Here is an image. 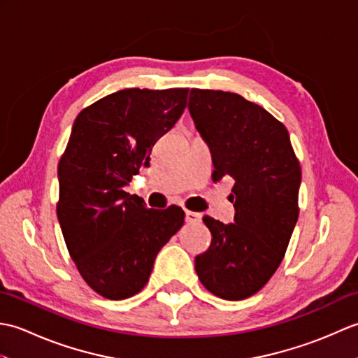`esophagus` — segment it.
I'll return each mask as SVG.
<instances>
[{
  "label": "esophagus",
  "mask_w": 358,
  "mask_h": 358,
  "mask_svg": "<svg viewBox=\"0 0 358 358\" xmlns=\"http://www.w3.org/2000/svg\"><path fill=\"white\" fill-rule=\"evenodd\" d=\"M186 214V222L187 223H200L201 222V214H199V212H192V210H185Z\"/></svg>",
  "instance_id": "esophagus-1"
}]
</instances>
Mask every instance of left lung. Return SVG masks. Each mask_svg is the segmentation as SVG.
Wrapping results in <instances>:
<instances>
[{"label": "left lung", "instance_id": "left-lung-1", "mask_svg": "<svg viewBox=\"0 0 358 358\" xmlns=\"http://www.w3.org/2000/svg\"><path fill=\"white\" fill-rule=\"evenodd\" d=\"M189 112L210 148L212 180H235V223L203 217L212 241L195 257L196 275L220 299L245 300L286 254L299 218L300 163L285 124L238 94L192 89Z\"/></svg>", "mask_w": 358, "mask_h": 358}]
</instances>
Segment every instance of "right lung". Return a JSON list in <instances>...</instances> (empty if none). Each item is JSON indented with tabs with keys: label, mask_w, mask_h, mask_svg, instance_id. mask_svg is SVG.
Instances as JSON below:
<instances>
[{
	"label": "right lung",
	"mask_w": 358,
	"mask_h": 358,
	"mask_svg": "<svg viewBox=\"0 0 358 358\" xmlns=\"http://www.w3.org/2000/svg\"><path fill=\"white\" fill-rule=\"evenodd\" d=\"M189 89H123L83 109L58 163L57 215L86 283L109 300L138 294L185 223L178 206L148 209L124 186L185 112Z\"/></svg>",
	"instance_id": "1"
}]
</instances>
